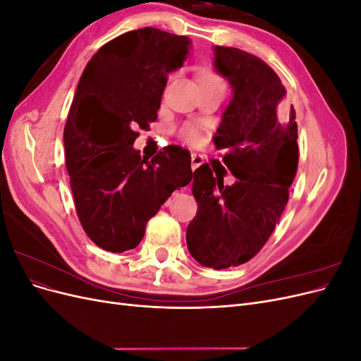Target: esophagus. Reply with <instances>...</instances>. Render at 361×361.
Returning <instances> with one entry per match:
<instances>
[{
	"instance_id": "obj_1",
	"label": "esophagus",
	"mask_w": 361,
	"mask_h": 361,
	"mask_svg": "<svg viewBox=\"0 0 361 361\" xmlns=\"http://www.w3.org/2000/svg\"><path fill=\"white\" fill-rule=\"evenodd\" d=\"M203 164V157L200 154H191V169L195 170Z\"/></svg>"
}]
</instances>
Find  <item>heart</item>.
Masks as SVG:
<instances>
[{
	"instance_id": "obj_1",
	"label": "heart",
	"mask_w": 361,
	"mask_h": 361,
	"mask_svg": "<svg viewBox=\"0 0 361 361\" xmlns=\"http://www.w3.org/2000/svg\"><path fill=\"white\" fill-rule=\"evenodd\" d=\"M200 81H221V78H220V76H218L216 73L206 71V72H203V73L200 75ZM182 137H183V140L187 141V143H190V145H199L200 140H202L200 133H199V130L195 129L194 126H187V128H185V129L182 130Z\"/></svg>"
}]
</instances>
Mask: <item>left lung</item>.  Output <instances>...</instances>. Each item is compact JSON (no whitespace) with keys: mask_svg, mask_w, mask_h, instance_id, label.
<instances>
[{"mask_svg":"<svg viewBox=\"0 0 361 361\" xmlns=\"http://www.w3.org/2000/svg\"><path fill=\"white\" fill-rule=\"evenodd\" d=\"M214 52L233 90L214 143L236 180L224 185V171L212 167L214 177L207 164L194 171L199 209L187 245L200 265L224 269L255 257L280 221L298 167V128L285 85L264 60L231 47Z\"/></svg>","mask_w":361,"mask_h":361,"instance_id":"left-lung-1","label":"left lung"}]
</instances>
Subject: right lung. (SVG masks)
I'll use <instances>...</instances> for the list:
<instances>
[{
	"label": "right lung",
	"instance_id": "1",
	"mask_svg": "<svg viewBox=\"0 0 361 361\" xmlns=\"http://www.w3.org/2000/svg\"><path fill=\"white\" fill-rule=\"evenodd\" d=\"M190 47L158 28L128 31L94 54L76 87L64 126L75 209L87 236L111 253L135 248L161 204L192 179L187 149L167 146L147 161L133 147Z\"/></svg>",
	"mask_w": 361,
	"mask_h": 361
}]
</instances>
